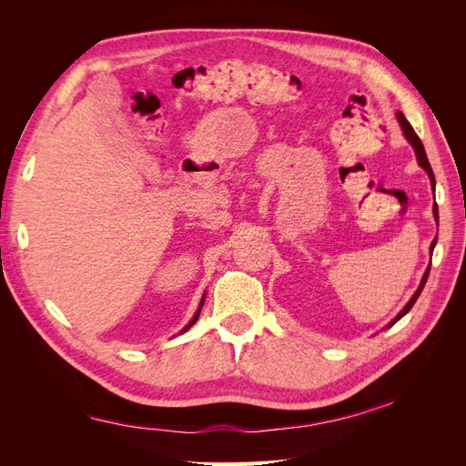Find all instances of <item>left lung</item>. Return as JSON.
<instances>
[{"instance_id": "obj_1", "label": "left lung", "mask_w": 466, "mask_h": 466, "mask_svg": "<svg viewBox=\"0 0 466 466\" xmlns=\"http://www.w3.org/2000/svg\"><path fill=\"white\" fill-rule=\"evenodd\" d=\"M397 120H399V124H400V130H402V134H404V137L408 139V144H410L412 147H414V153H416V159H418V165L424 168V171L428 173V177H430V182H431V188H433V192H435V177H433V171H431V165H430V161H428V155H426V149H424V146H421V142H420V137L416 136V132H414V128L410 126V122H408L406 118H404V115L402 112L399 110L397 112ZM433 218H435V221H437V225H440V214H437V204H433ZM435 243H437V237L433 238L431 241V245H430V255H433V248H435ZM430 266L431 264H428V268H426V272H424V276H421V281H420V286H418V289L414 291V295L410 298V301H408L404 307H402V311L394 317L389 324H387V329L389 327H392L394 322H399L408 311H410L412 309V305L416 303V299L420 298V293H421V289H424V286H426V279H428V276H430Z\"/></svg>"}]
</instances>
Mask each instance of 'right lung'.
Instances as JSON below:
<instances>
[{
  "label": "right lung",
  "instance_id": "1",
  "mask_svg": "<svg viewBox=\"0 0 466 466\" xmlns=\"http://www.w3.org/2000/svg\"><path fill=\"white\" fill-rule=\"evenodd\" d=\"M204 301H206V293L202 295V299H200V305H198V309H196V313H194V317L190 319V322H188V324H187V327H185V329H182L180 332H187V330H188V329L192 327V324H194L196 320H198V317H200V311H202V307H204Z\"/></svg>",
  "mask_w": 466,
  "mask_h": 466
}]
</instances>
